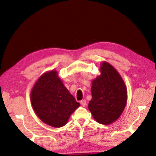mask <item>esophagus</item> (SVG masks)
I'll use <instances>...</instances> for the list:
<instances>
[{
	"label": "esophagus",
	"instance_id": "esophagus-1",
	"mask_svg": "<svg viewBox=\"0 0 156 156\" xmlns=\"http://www.w3.org/2000/svg\"><path fill=\"white\" fill-rule=\"evenodd\" d=\"M80 104L82 107H85L87 105V101H86V100H82L80 101Z\"/></svg>",
	"mask_w": 156,
	"mask_h": 156
}]
</instances>
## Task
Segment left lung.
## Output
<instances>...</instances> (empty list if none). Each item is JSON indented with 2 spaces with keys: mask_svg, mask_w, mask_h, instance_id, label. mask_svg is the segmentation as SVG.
Segmentation results:
<instances>
[{
  "mask_svg": "<svg viewBox=\"0 0 156 156\" xmlns=\"http://www.w3.org/2000/svg\"><path fill=\"white\" fill-rule=\"evenodd\" d=\"M101 74L92 80L88 109L96 121L109 125L117 121L126 106L127 88L121 76L108 63L101 66Z\"/></svg>",
  "mask_w": 156,
  "mask_h": 156,
  "instance_id": "left-lung-1",
  "label": "left lung"
}]
</instances>
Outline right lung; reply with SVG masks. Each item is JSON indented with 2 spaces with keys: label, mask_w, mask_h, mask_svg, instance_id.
<instances>
[{
  "label": "right lung",
  "mask_w": 156,
  "mask_h": 156,
  "mask_svg": "<svg viewBox=\"0 0 156 156\" xmlns=\"http://www.w3.org/2000/svg\"><path fill=\"white\" fill-rule=\"evenodd\" d=\"M31 102L36 115L45 124L54 127L64 126L80 103L58 77V72L44 73L31 92Z\"/></svg>",
  "instance_id": "1"
}]
</instances>
